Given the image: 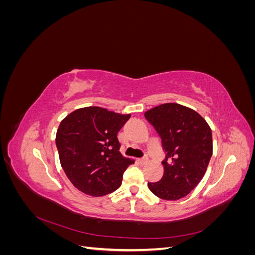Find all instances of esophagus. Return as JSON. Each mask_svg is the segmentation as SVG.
<instances>
[{
  "label": "esophagus",
  "instance_id": "esophagus-1",
  "mask_svg": "<svg viewBox=\"0 0 255 255\" xmlns=\"http://www.w3.org/2000/svg\"><path fill=\"white\" fill-rule=\"evenodd\" d=\"M138 161H139V163H140L141 165H144V164L148 163V157H143V158H140V159H138Z\"/></svg>",
  "mask_w": 255,
  "mask_h": 255
}]
</instances>
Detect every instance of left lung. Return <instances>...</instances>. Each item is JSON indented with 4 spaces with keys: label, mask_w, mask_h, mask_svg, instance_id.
Returning a JSON list of instances; mask_svg holds the SVG:
<instances>
[{
    "label": "left lung",
    "mask_w": 255,
    "mask_h": 255,
    "mask_svg": "<svg viewBox=\"0 0 255 255\" xmlns=\"http://www.w3.org/2000/svg\"><path fill=\"white\" fill-rule=\"evenodd\" d=\"M144 117L158 133L166 153L164 175L148 183L149 189L169 201L186 197L202 180L213 155L210 126L197 112L176 103L158 105Z\"/></svg>",
    "instance_id": "8db88e82"
}]
</instances>
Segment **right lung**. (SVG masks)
Instances as JSON below:
<instances>
[{
  "label": "right lung",
  "mask_w": 255,
  "mask_h": 255,
  "mask_svg": "<svg viewBox=\"0 0 255 255\" xmlns=\"http://www.w3.org/2000/svg\"><path fill=\"white\" fill-rule=\"evenodd\" d=\"M129 118V114L89 106L60 122L55 139L60 165L84 194L102 197L121 186L123 173L134 160L120 153L117 134Z\"/></svg>",
  "instance_id": "add662e5"
}]
</instances>
